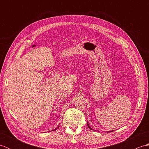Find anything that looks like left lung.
Segmentation results:
<instances>
[{
  "mask_svg": "<svg viewBox=\"0 0 149 149\" xmlns=\"http://www.w3.org/2000/svg\"><path fill=\"white\" fill-rule=\"evenodd\" d=\"M87 125H88V127H89V129H91V130H93V129H91V127H90V125H89V124H88V122L87 123ZM108 132H109V131H108ZM110 132H113V131H110Z\"/></svg>",
  "mask_w": 149,
  "mask_h": 149,
  "instance_id": "left-lung-1",
  "label": "left lung"
}]
</instances>
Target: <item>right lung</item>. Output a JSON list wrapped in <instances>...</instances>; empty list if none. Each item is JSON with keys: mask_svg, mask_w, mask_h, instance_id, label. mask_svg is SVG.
<instances>
[{"mask_svg": "<svg viewBox=\"0 0 149 149\" xmlns=\"http://www.w3.org/2000/svg\"><path fill=\"white\" fill-rule=\"evenodd\" d=\"M59 127V125H58V127ZM56 129H57L56 128L55 129H53V130H52V131H55V130H56ZM49 132H50V131H49Z\"/></svg>", "mask_w": 149, "mask_h": 149, "instance_id": "add662e5", "label": "right lung"}]
</instances>
